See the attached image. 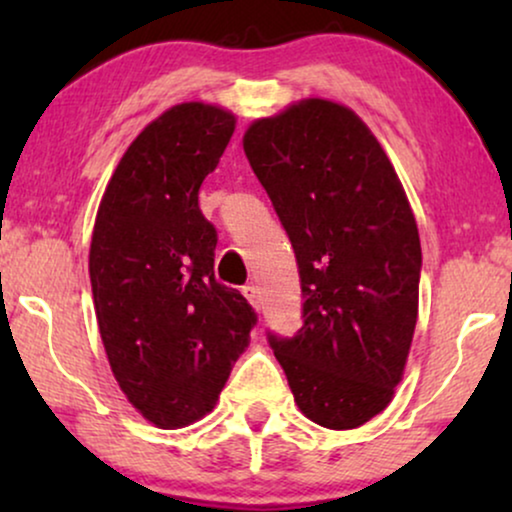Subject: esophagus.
<instances>
[{
	"instance_id": "esophagus-1",
	"label": "esophagus",
	"mask_w": 512,
	"mask_h": 512,
	"mask_svg": "<svg viewBox=\"0 0 512 512\" xmlns=\"http://www.w3.org/2000/svg\"><path fill=\"white\" fill-rule=\"evenodd\" d=\"M242 293H244V298H247L251 305L261 303V291H258V286H256L254 282L244 284V286H242Z\"/></svg>"
}]
</instances>
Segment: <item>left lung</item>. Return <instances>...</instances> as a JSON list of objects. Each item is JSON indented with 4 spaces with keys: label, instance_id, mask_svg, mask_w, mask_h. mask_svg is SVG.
Instances as JSON below:
<instances>
[{
    "label": "left lung",
    "instance_id": "8db88e82",
    "mask_svg": "<svg viewBox=\"0 0 512 512\" xmlns=\"http://www.w3.org/2000/svg\"><path fill=\"white\" fill-rule=\"evenodd\" d=\"M249 165L296 251L303 326L268 342L305 417L366 424L401 382L419 305L422 247L410 202L352 109L303 100L251 123Z\"/></svg>",
    "mask_w": 512,
    "mask_h": 512
}]
</instances>
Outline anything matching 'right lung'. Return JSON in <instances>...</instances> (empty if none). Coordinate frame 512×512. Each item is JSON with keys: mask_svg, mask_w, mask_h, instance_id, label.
I'll return each instance as SVG.
<instances>
[{"mask_svg": "<svg viewBox=\"0 0 512 512\" xmlns=\"http://www.w3.org/2000/svg\"><path fill=\"white\" fill-rule=\"evenodd\" d=\"M233 130L235 116L212 104L167 109L123 153L97 209V326L118 387L160 429L214 408L258 321L216 282V228L198 205Z\"/></svg>", "mask_w": 512, "mask_h": 512, "instance_id": "add662e5", "label": "right lung"}]
</instances>
